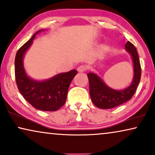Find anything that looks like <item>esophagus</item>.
Returning <instances> with one entry per match:
<instances>
[{
    "label": "esophagus",
    "mask_w": 155,
    "mask_h": 155,
    "mask_svg": "<svg viewBox=\"0 0 155 155\" xmlns=\"http://www.w3.org/2000/svg\"><path fill=\"white\" fill-rule=\"evenodd\" d=\"M87 69H88V67H87V66H86V65H81V66H79L78 67L77 70L78 72H84V71H86Z\"/></svg>",
    "instance_id": "34e87169"
}]
</instances>
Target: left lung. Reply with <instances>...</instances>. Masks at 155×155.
Masks as SVG:
<instances>
[{"label": "left lung", "instance_id": "1", "mask_svg": "<svg viewBox=\"0 0 155 155\" xmlns=\"http://www.w3.org/2000/svg\"><path fill=\"white\" fill-rule=\"evenodd\" d=\"M125 48L132 56L134 67V77L132 84L122 91L112 89L107 86L99 77L93 73H88L89 92L93 103L100 109L114 108L132 98L136 93L141 77V67L137 49L128 41Z\"/></svg>", "mask_w": 155, "mask_h": 155}]
</instances>
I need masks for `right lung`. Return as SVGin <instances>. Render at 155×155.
I'll use <instances>...</instances> for the list:
<instances>
[{
    "label": "right lung",
    "instance_id": "right-lung-1",
    "mask_svg": "<svg viewBox=\"0 0 155 155\" xmlns=\"http://www.w3.org/2000/svg\"><path fill=\"white\" fill-rule=\"evenodd\" d=\"M39 30L17 52L15 60V74L18 90L25 99L34 108L43 111H56L64 105L67 92L76 69L62 73L44 81H37L27 77L23 66V57L31 45Z\"/></svg>",
    "mask_w": 155,
    "mask_h": 155
}]
</instances>
